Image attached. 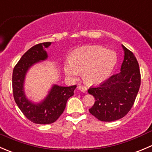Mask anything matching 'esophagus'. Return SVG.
I'll list each match as a JSON object with an SVG mask.
<instances>
[{
    "label": "esophagus",
    "mask_w": 152,
    "mask_h": 152,
    "mask_svg": "<svg viewBox=\"0 0 152 152\" xmlns=\"http://www.w3.org/2000/svg\"><path fill=\"white\" fill-rule=\"evenodd\" d=\"M78 88L79 89V90L80 91H82V93H87V88L85 87V86H83V85H79V87Z\"/></svg>",
    "instance_id": "obj_1"
}]
</instances>
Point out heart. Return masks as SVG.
Wrapping results in <instances>:
<instances>
[{
    "mask_svg": "<svg viewBox=\"0 0 152 152\" xmlns=\"http://www.w3.org/2000/svg\"><path fill=\"white\" fill-rule=\"evenodd\" d=\"M117 61L115 52L102 46H84L72 52L70 59L64 64V72L72 80H76L83 72L87 83L97 85L106 80Z\"/></svg>",
    "mask_w": 152,
    "mask_h": 152,
    "instance_id": "obj_1",
    "label": "heart"
}]
</instances>
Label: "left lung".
<instances>
[{
  "instance_id": "left-lung-1",
  "label": "left lung",
  "mask_w": 152,
  "mask_h": 152,
  "mask_svg": "<svg viewBox=\"0 0 152 152\" xmlns=\"http://www.w3.org/2000/svg\"><path fill=\"white\" fill-rule=\"evenodd\" d=\"M123 47L124 59L121 71L110 76L97 87L89 88L95 104L89 110L102 121L122 118L129 112L140 86V73L137 59L132 51Z\"/></svg>"
}]
</instances>
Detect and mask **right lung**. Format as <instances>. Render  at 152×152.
I'll list each match as a JSON object with an SVG mask.
<instances>
[{
    "instance_id": "right-lung-1",
    "label": "right lung",
    "mask_w": 152,
    "mask_h": 152,
    "mask_svg": "<svg viewBox=\"0 0 152 152\" xmlns=\"http://www.w3.org/2000/svg\"><path fill=\"white\" fill-rule=\"evenodd\" d=\"M51 42H42L28 49L14 67L12 73V90L14 99L24 115L37 124H49L56 121L62 114L67 101L73 96L76 85L62 87L53 85L44 100L35 104L29 101L24 92V81L28 69L37 62L47 59L45 48Z\"/></svg>"
}]
</instances>
